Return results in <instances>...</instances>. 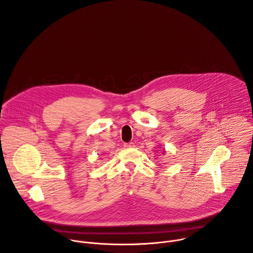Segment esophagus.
Returning <instances> with one entry per match:
<instances>
[{
	"label": "esophagus",
	"mask_w": 253,
	"mask_h": 253,
	"mask_svg": "<svg viewBox=\"0 0 253 253\" xmlns=\"http://www.w3.org/2000/svg\"><path fill=\"white\" fill-rule=\"evenodd\" d=\"M124 147H125V148H132V147H134V143H133V142L124 143Z\"/></svg>",
	"instance_id": "obj_1"
}]
</instances>
